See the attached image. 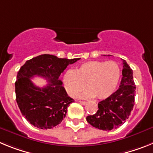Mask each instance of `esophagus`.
I'll return each instance as SVG.
<instances>
[{
    "instance_id": "34e87169",
    "label": "esophagus",
    "mask_w": 153,
    "mask_h": 153,
    "mask_svg": "<svg viewBox=\"0 0 153 153\" xmlns=\"http://www.w3.org/2000/svg\"><path fill=\"white\" fill-rule=\"evenodd\" d=\"M79 102H80L82 105H86V102H85V101H79Z\"/></svg>"
}]
</instances>
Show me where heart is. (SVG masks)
<instances>
[{
    "instance_id": "heart-1",
    "label": "heart",
    "mask_w": 153,
    "mask_h": 153,
    "mask_svg": "<svg viewBox=\"0 0 153 153\" xmlns=\"http://www.w3.org/2000/svg\"><path fill=\"white\" fill-rule=\"evenodd\" d=\"M121 76V68L116 61L92 60L79 65L74 71L69 70L63 76L65 90L71 97H76L84 89L81 98L105 100L117 90Z\"/></svg>"
}]
</instances>
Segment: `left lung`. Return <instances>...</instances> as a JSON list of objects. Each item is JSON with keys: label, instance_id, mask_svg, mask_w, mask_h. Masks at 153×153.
Returning a JSON list of instances; mask_svg holds the SVG:
<instances>
[{"label": "left lung", "instance_id": "8db88e82", "mask_svg": "<svg viewBox=\"0 0 153 153\" xmlns=\"http://www.w3.org/2000/svg\"><path fill=\"white\" fill-rule=\"evenodd\" d=\"M123 77L117 91L98 103V110L86 117V121L93 127L102 130H112L123 124L133 109L136 85L133 73L125 60H123Z\"/></svg>", "mask_w": 153, "mask_h": 153}]
</instances>
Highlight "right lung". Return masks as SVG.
I'll use <instances>...</instances> for the list:
<instances>
[{
    "mask_svg": "<svg viewBox=\"0 0 153 153\" xmlns=\"http://www.w3.org/2000/svg\"><path fill=\"white\" fill-rule=\"evenodd\" d=\"M79 60L42 54L27 60L19 70L15 82L16 100L31 125L51 129L65 118L67 108L74 100L68 97L59 76L69 64ZM36 75L45 78L49 83L44 88L36 87L30 79Z\"/></svg>",
    "mask_w": 153,
    "mask_h": 153,
    "instance_id": "1",
    "label": "right lung"
}]
</instances>
